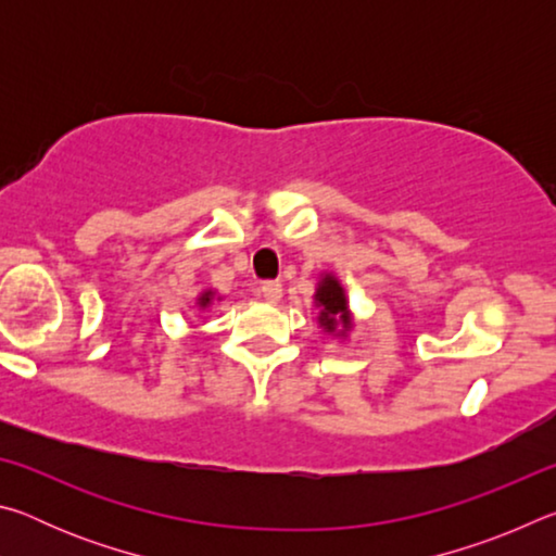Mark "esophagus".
Listing matches in <instances>:
<instances>
[{
    "mask_svg": "<svg viewBox=\"0 0 556 556\" xmlns=\"http://www.w3.org/2000/svg\"><path fill=\"white\" fill-rule=\"evenodd\" d=\"M281 291H285V289H281L279 281H262L257 294L265 301H269V304H277V301L281 299Z\"/></svg>",
    "mask_w": 556,
    "mask_h": 556,
    "instance_id": "34e87169",
    "label": "esophagus"
}]
</instances>
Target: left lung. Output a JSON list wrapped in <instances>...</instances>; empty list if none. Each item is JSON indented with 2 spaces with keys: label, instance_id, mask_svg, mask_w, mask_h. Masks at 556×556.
Returning <instances> with one entry per match:
<instances>
[{
  "label": "left lung",
  "instance_id": "obj_1",
  "mask_svg": "<svg viewBox=\"0 0 556 556\" xmlns=\"http://www.w3.org/2000/svg\"><path fill=\"white\" fill-rule=\"evenodd\" d=\"M314 304L318 306V326H321L326 333H333L338 338H345L351 333L353 314L351 306H348L345 289L341 285V279L331 275V271H326V275L318 279Z\"/></svg>",
  "mask_w": 556,
  "mask_h": 556
}]
</instances>
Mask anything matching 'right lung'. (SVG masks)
I'll use <instances>...</instances> for the list:
<instances>
[{
  "mask_svg": "<svg viewBox=\"0 0 556 556\" xmlns=\"http://www.w3.org/2000/svg\"><path fill=\"white\" fill-rule=\"evenodd\" d=\"M215 299H218V301H220L223 296H218V294H215V291H213V289H205V291H203V294H201L199 299H195V304H199L201 308H208V306L213 304V301H215Z\"/></svg>",
  "mask_w": 556,
  "mask_h": 556,
  "instance_id": "add662e5",
  "label": "right lung"
}]
</instances>
